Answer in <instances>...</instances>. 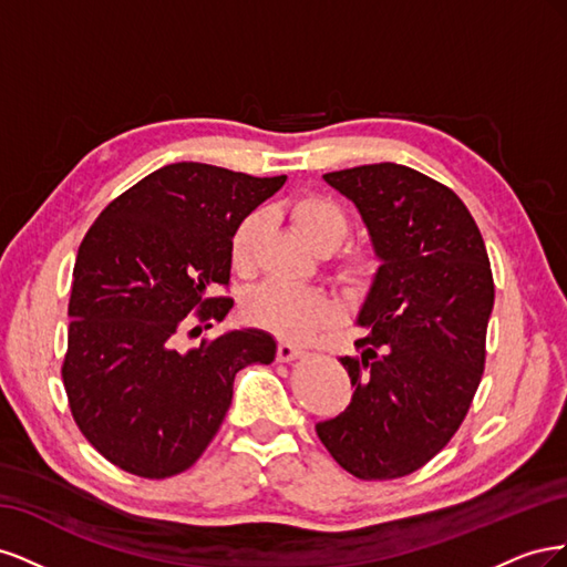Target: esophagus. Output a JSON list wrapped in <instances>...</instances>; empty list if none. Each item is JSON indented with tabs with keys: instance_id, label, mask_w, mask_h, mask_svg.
<instances>
[{
	"instance_id": "esophagus-1",
	"label": "esophagus",
	"mask_w": 567,
	"mask_h": 567,
	"mask_svg": "<svg viewBox=\"0 0 567 567\" xmlns=\"http://www.w3.org/2000/svg\"><path fill=\"white\" fill-rule=\"evenodd\" d=\"M305 354V350L302 348H298V346H290V342H279V350H277V357H279V362H293V359H298V357H302Z\"/></svg>"
}]
</instances>
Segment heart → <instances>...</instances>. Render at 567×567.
<instances>
[{"label": "heart", "mask_w": 567, "mask_h": 567, "mask_svg": "<svg viewBox=\"0 0 567 567\" xmlns=\"http://www.w3.org/2000/svg\"><path fill=\"white\" fill-rule=\"evenodd\" d=\"M288 215L296 229L315 250L336 248L348 234V215L342 205L323 194H300L288 203ZM262 231L260 215H246L231 234L229 257L236 271L252 267L255 246ZM383 252L371 241L342 246L333 260V277L352 293H367L383 271ZM246 315L252 323L286 340H307L331 317V302L319 290L288 284H267L246 300Z\"/></svg>", "instance_id": "heart-1"}]
</instances>
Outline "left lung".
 Returning <instances> with one entry per match:
<instances>
[{
	"label": "left lung",
	"instance_id": "1",
	"mask_svg": "<svg viewBox=\"0 0 567 567\" xmlns=\"http://www.w3.org/2000/svg\"><path fill=\"white\" fill-rule=\"evenodd\" d=\"M323 179L357 205L385 262L357 319V354L340 357L352 402L317 435L359 480L404 477L447 447L483 379L487 248L463 200L419 169L375 163Z\"/></svg>",
	"mask_w": 567,
	"mask_h": 567
}]
</instances>
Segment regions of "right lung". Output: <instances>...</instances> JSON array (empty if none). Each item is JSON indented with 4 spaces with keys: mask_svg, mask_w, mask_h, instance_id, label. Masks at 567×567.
<instances>
[{
    "mask_svg": "<svg viewBox=\"0 0 567 567\" xmlns=\"http://www.w3.org/2000/svg\"><path fill=\"white\" fill-rule=\"evenodd\" d=\"M205 163H173L111 200L84 234L68 302L63 388L92 447L132 475L192 468L225 421L236 373L271 364L277 342L213 329L234 307L231 234L284 186Z\"/></svg>",
    "mask_w": 567,
    "mask_h": 567,
    "instance_id": "right-lung-1",
    "label": "right lung"
}]
</instances>
